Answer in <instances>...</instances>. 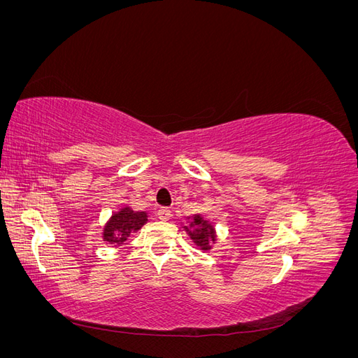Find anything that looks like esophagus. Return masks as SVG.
<instances>
[{"label":"esophagus","instance_id":"1","mask_svg":"<svg viewBox=\"0 0 358 358\" xmlns=\"http://www.w3.org/2000/svg\"><path fill=\"white\" fill-rule=\"evenodd\" d=\"M158 218L161 220V221H167L170 216H171V212H170V209L169 208H159L158 209Z\"/></svg>","mask_w":358,"mask_h":358}]
</instances>
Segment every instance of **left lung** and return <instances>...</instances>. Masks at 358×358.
Segmentation results:
<instances>
[{
  "label": "left lung",
  "mask_w": 358,
  "mask_h": 358,
  "mask_svg": "<svg viewBox=\"0 0 358 358\" xmlns=\"http://www.w3.org/2000/svg\"><path fill=\"white\" fill-rule=\"evenodd\" d=\"M185 231L189 234L192 242L196 243L203 251H208L210 249L212 242L216 241L213 227L203 220L200 215H194L189 227H185Z\"/></svg>",
  "instance_id": "8db88e82"
}]
</instances>
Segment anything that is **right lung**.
I'll use <instances>...</instances> for the list:
<instances>
[{"instance_id":"right-lung-1","label":"right lung","mask_w":358,"mask_h":358,"mask_svg":"<svg viewBox=\"0 0 358 358\" xmlns=\"http://www.w3.org/2000/svg\"><path fill=\"white\" fill-rule=\"evenodd\" d=\"M148 222L146 212H134L131 208H122L113 213L109 222L106 224L103 239L112 245H122L131 233L142 229Z\"/></svg>"}]
</instances>
